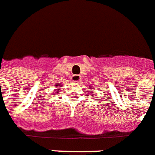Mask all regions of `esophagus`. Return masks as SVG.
Returning <instances> with one entry per match:
<instances>
[{"instance_id": "1", "label": "esophagus", "mask_w": 155, "mask_h": 155, "mask_svg": "<svg viewBox=\"0 0 155 155\" xmlns=\"http://www.w3.org/2000/svg\"><path fill=\"white\" fill-rule=\"evenodd\" d=\"M71 80L74 82H79L80 80H81V77H80V75H71Z\"/></svg>"}]
</instances>
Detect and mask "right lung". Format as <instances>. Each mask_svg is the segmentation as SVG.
Returning a JSON list of instances; mask_svg holds the SVG:
<instances>
[{
	"label": "right lung",
	"instance_id": "right-lung-1",
	"mask_svg": "<svg viewBox=\"0 0 155 155\" xmlns=\"http://www.w3.org/2000/svg\"><path fill=\"white\" fill-rule=\"evenodd\" d=\"M56 87H61V86H60H60H59V87H58V85H56ZM58 91H60V90H58Z\"/></svg>",
	"mask_w": 155,
	"mask_h": 155
}]
</instances>
